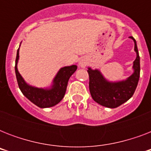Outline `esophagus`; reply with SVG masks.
I'll return each mask as SVG.
<instances>
[{"label": "esophagus", "instance_id": "34e87169", "mask_svg": "<svg viewBox=\"0 0 151 151\" xmlns=\"http://www.w3.org/2000/svg\"><path fill=\"white\" fill-rule=\"evenodd\" d=\"M85 66H86V62H85V60H81L80 62H79V66H81V67H82V68H84V67H85Z\"/></svg>", "mask_w": 151, "mask_h": 151}]
</instances>
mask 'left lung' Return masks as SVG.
<instances>
[{"label": "left lung", "instance_id": "obj_1", "mask_svg": "<svg viewBox=\"0 0 151 151\" xmlns=\"http://www.w3.org/2000/svg\"><path fill=\"white\" fill-rule=\"evenodd\" d=\"M135 44L136 58L133 62V73L126 80L112 82L106 79L99 70L88 68L89 75V91L92 99L97 103L108 108H116L129 100L136 91L140 73L139 55L136 40L129 37Z\"/></svg>", "mask_w": 151, "mask_h": 151}]
</instances>
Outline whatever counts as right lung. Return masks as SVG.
Instances as JSON below:
<instances>
[{"mask_svg":"<svg viewBox=\"0 0 151 151\" xmlns=\"http://www.w3.org/2000/svg\"><path fill=\"white\" fill-rule=\"evenodd\" d=\"M19 48L17 50L15 70L18 85L22 94L40 108L52 107L58 104L65 96L69 79L78 69V66L72 65L60 69L53 79L51 87L46 88H36L28 85L18 70L17 64L19 58Z\"/></svg>","mask_w":151,"mask_h":151,"instance_id":"obj_1","label":"right lung"}]
</instances>
